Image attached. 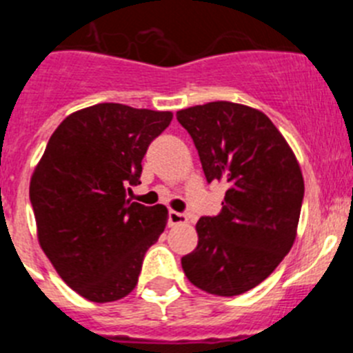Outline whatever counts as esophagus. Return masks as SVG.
Listing matches in <instances>:
<instances>
[{"label":"esophagus","mask_w":353,"mask_h":353,"mask_svg":"<svg viewBox=\"0 0 353 353\" xmlns=\"http://www.w3.org/2000/svg\"><path fill=\"white\" fill-rule=\"evenodd\" d=\"M185 223H187L185 214L170 210V214H168V224H170V226H180V224H185Z\"/></svg>","instance_id":"obj_1"}]
</instances>
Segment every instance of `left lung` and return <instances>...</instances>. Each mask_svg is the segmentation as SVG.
<instances>
[{
    "label": "left lung",
    "instance_id": "obj_1",
    "mask_svg": "<svg viewBox=\"0 0 353 353\" xmlns=\"http://www.w3.org/2000/svg\"><path fill=\"white\" fill-rule=\"evenodd\" d=\"M207 182L228 183L223 210L196 224L198 245L182 258L187 279L233 297L265 281L292 249L304 198L295 154L270 118L235 102L182 109Z\"/></svg>",
    "mask_w": 353,
    "mask_h": 353
}]
</instances>
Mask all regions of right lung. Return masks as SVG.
<instances>
[{"mask_svg":"<svg viewBox=\"0 0 353 353\" xmlns=\"http://www.w3.org/2000/svg\"><path fill=\"white\" fill-rule=\"evenodd\" d=\"M173 113L130 105H90L52 132L30 182L42 251L56 272L92 302L129 295L143 258L168 223L164 205L127 199L148 145Z\"/></svg>","mask_w":353,"mask_h":353,"instance_id":"obj_1","label":"right lung"}]
</instances>
